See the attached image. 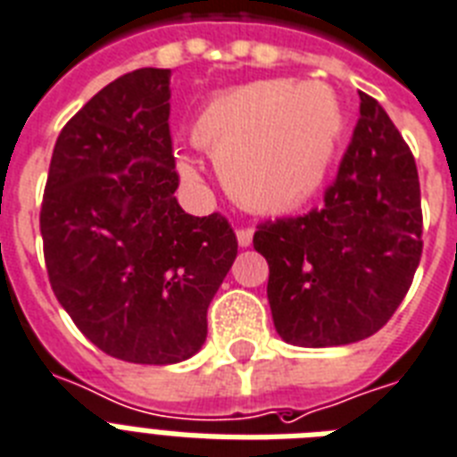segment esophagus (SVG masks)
I'll use <instances>...</instances> for the list:
<instances>
[{"label": "esophagus", "instance_id": "obj_1", "mask_svg": "<svg viewBox=\"0 0 457 457\" xmlns=\"http://www.w3.org/2000/svg\"><path fill=\"white\" fill-rule=\"evenodd\" d=\"M252 236H254V228H252V226H243V228H238V245L250 247Z\"/></svg>", "mask_w": 457, "mask_h": 457}]
</instances>
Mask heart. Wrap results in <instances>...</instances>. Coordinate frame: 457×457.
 I'll list each match as a JSON object with an SVG mask.
<instances>
[{"instance_id":"obj_1","label":"heart","mask_w":457,"mask_h":457,"mask_svg":"<svg viewBox=\"0 0 457 457\" xmlns=\"http://www.w3.org/2000/svg\"><path fill=\"white\" fill-rule=\"evenodd\" d=\"M342 131L345 112L330 89L259 79L212 96L193 138L212 153L240 205L283 214L320 191ZM184 170L193 174L188 165Z\"/></svg>"}]
</instances>
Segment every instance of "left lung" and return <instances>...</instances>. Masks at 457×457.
Masks as SVG:
<instances>
[{
  "mask_svg": "<svg viewBox=\"0 0 457 457\" xmlns=\"http://www.w3.org/2000/svg\"><path fill=\"white\" fill-rule=\"evenodd\" d=\"M359 96V122L323 205L262 221L252 238L269 262L273 326L290 345L339 346L375 335L422 257L413 153L385 108Z\"/></svg>",
  "mask_w": 457,
  "mask_h": 457,
  "instance_id": "1",
  "label": "left lung"
}]
</instances>
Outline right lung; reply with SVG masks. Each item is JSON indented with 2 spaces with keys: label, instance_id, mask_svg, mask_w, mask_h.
I'll use <instances>...</instances> for the list:
<instances>
[{
  "label": "right lung",
  "instance_id": "obj_1",
  "mask_svg": "<svg viewBox=\"0 0 457 457\" xmlns=\"http://www.w3.org/2000/svg\"><path fill=\"white\" fill-rule=\"evenodd\" d=\"M170 71L138 68L61 129L39 231L51 290L89 342L170 366L207 337V306L238 254L228 219L179 207Z\"/></svg>",
  "mask_w": 457,
  "mask_h": 457
}]
</instances>
